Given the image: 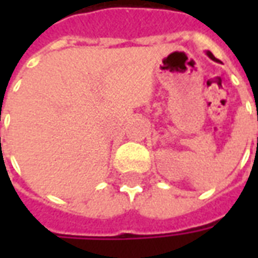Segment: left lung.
<instances>
[{
  "label": "left lung",
  "mask_w": 258,
  "mask_h": 258,
  "mask_svg": "<svg viewBox=\"0 0 258 258\" xmlns=\"http://www.w3.org/2000/svg\"><path fill=\"white\" fill-rule=\"evenodd\" d=\"M206 53H207V56H209V58H210V59H213V60H216V62H220V60H218V59H217L216 56H214V55H213V53L210 52V51H207V52H206ZM257 120H258V114H257Z\"/></svg>",
  "instance_id": "obj_1"
}]
</instances>
